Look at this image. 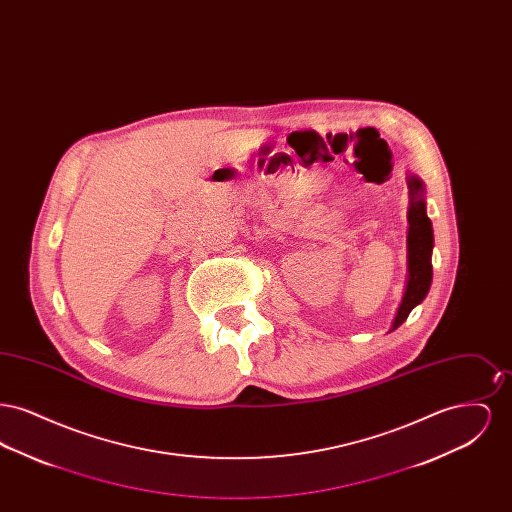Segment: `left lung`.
I'll use <instances>...</instances> for the list:
<instances>
[{
    "label": "left lung",
    "mask_w": 512,
    "mask_h": 512,
    "mask_svg": "<svg viewBox=\"0 0 512 512\" xmlns=\"http://www.w3.org/2000/svg\"><path fill=\"white\" fill-rule=\"evenodd\" d=\"M409 232H407V286L393 318L390 332L399 328L416 305L424 301L432 286V249H434V230L432 222L426 215V199H424V184L418 176L409 174Z\"/></svg>",
    "instance_id": "left-lung-1"
}]
</instances>
